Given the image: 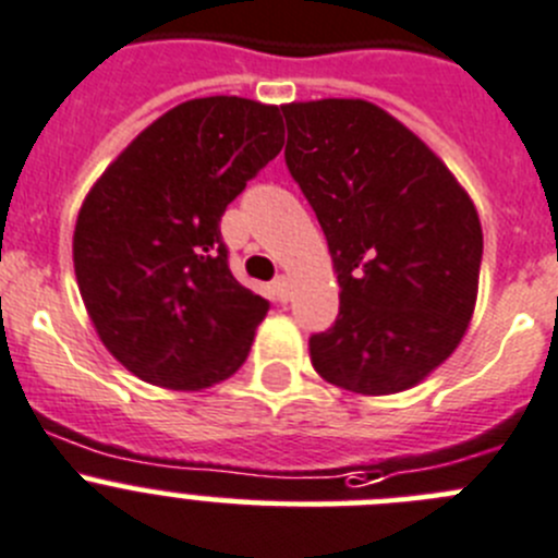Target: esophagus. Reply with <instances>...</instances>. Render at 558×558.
I'll return each mask as SVG.
<instances>
[{"label":"esophagus","instance_id":"obj_1","mask_svg":"<svg viewBox=\"0 0 558 558\" xmlns=\"http://www.w3.org/2000/svg\"><path fill=\"white\" fill-rule=\"evenodd\" d=\"M272 294L278 303H286V300H289V278L278 275V278L272 280Z\"/></svg>","mask_w":558,"mask_h":558}]
</instances>
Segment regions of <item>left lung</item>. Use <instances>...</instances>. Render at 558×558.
<instances>
[{"mask_svg": "<svg viewBox=\"0 0 558 558\" xmlns=\"http://www.w3.org/2000/svg\"><path fill=\"white\" fill-rule=\"evenodd\" d=\"M291 179L314 206L341 308L311 336L316 374L363 397L429 377L476 308L482 222L435 150L363 98L283 104Z\"/></svg>", "mask_w": 558, "mask_h": 558, "instance_id": "8db88e82", "label": "left lung"}]
</instances>
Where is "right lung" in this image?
I'll return each instance as SVG.
<instances>
[{
  "label": "right lung",
  "instance_id": "right-lung-1",
  "mask_svg": "<svg viewBox=\"0 0 558 558\" xmlns=\"http://www.w3.org/2000/svg\"><path fill=\"white\" fill-rule=\"evenodd\" d=\"M283 148L275 104L208 96L137 134L90 186L74 272L101 343L134 377L203 390L231 377L269 303L228 269V203Z\"/></svg>",
  "mask_w": 558,
  "mask_h": 558
}]
</instances>
